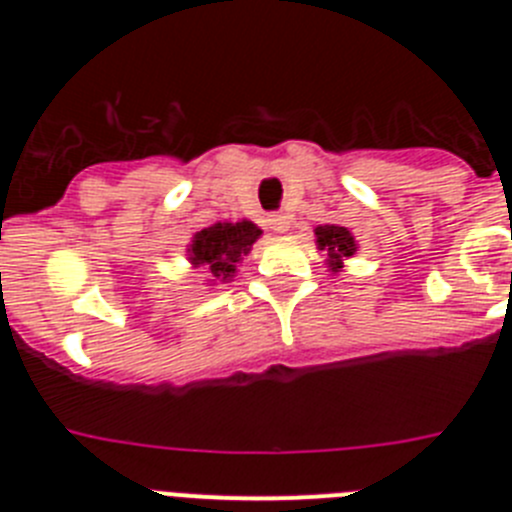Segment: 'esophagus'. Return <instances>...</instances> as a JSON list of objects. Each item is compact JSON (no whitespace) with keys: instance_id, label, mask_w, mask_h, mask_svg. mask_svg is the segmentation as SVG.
Segmentation results:
<instances>
[{"instance_id":"1","label":"esophagus","mask_w":512,"mask_h":512,"mask_svg":"<svg viewBox=\"0 0 512 512\" xmlns=\"http://www.w3.org/2000/svg\"><path fill=\"white\" fill-rule=\"evenodd\" d=\"M269 225L271 230H277V233H287L289 225H292V217L287 212H277V215L269 217Z\"/></svg>"}]
</instances>
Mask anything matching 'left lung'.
<instances>
[{"label":"left lung","mask_w":512,"mask_h":512,"mask_svg":"<svg viewBox=\"0 0 512 512\" xmlns=\"http://www.w3.org/2000/svg\"><path fill=\"white\" fill-rule=\"evenodd\" d=\"M315 246L325 253V266L333 274L343 271V264L359 251L354 233L343 225H318L315 228Z\"/></svg>","instance_id":"8db88e82"}]
</instances>
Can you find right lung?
I'll return each mask as SVG.
<instances>
[{
    "mask_svg": "<svg viewBox=\"0 0 512 512\" xmlns=\"http://www.w3.org/2000/svg\"><path fill=\"white\" fill-rule=\"evenodd\" d=\"M261 238V228L251 220L238 223H215L210 228L194 233L187 246V259L192 269H205L210 274L207 287L212 284H228L238 274V264L248 256L253 243Z\"/></svg>",
    "mask_w": 512,
    "mask_h": 512,
    "instance_id": "obj_1",
    "label": "right lung"
}]
</instances>
